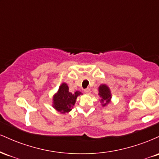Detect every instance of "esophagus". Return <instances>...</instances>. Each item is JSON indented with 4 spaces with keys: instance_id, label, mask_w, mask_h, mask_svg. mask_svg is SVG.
<instances>
[{
    "instance_id": "34e87169",
    "label": "esophagus",
    "mask_w": 159,
    "mask_h": 159,
    "mask_svg": "<svg viewBox=\"0 0 159 159\" xmlns=\"http://www.w3.org/2000/svg\"><path fill=\"white\" fill-rule=\"evenodd\" d=\"M84 93H85L86 94H87V95L90 94V89H89V88L85 89V90H84Z\"/></svg>"
}]
</instances>
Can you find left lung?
I'll return each mask as SVG.
<instances>
[{
  "mask_svg": "<svg viewBox=\"0 0 159 159\" xmlns=\"http://www.w3.org/2000/svg\"><path fill=\"white\" fill-rule=\"evenodd\" d=\"M98 96H100V102L103 107L108 105L111 101V93L110 88L106 84H101L98 87Z\"/></svg>",
  "mask_w": 159,
  "mask_h": 159,
  "instance_id": "8db88e82",
  "label": "left lung"
}]
</instances>
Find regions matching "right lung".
Returning a JSON list of instances; mask_svg holds the SVG:
<instances>
[{
  "label": "right lung",
  "instance_id": "right-lung-1",
  "mask_svg": "<svg viewBox=\"0 0 159 159\" xmlns=\"http://www.w3.org/2000/svg\"><path fill=\"white\" fill-rule=\"evenodd\" d=\"M82 95L80 91L70 93L69 87L66 84L62 83L59 87L57 92L53 96L52 106L61 114H66L72 111V108L75 104L76 98L78 96Z\"/></svg>",
  "mask_w": 159,
  "mask_h": 159
}]
</instances>
